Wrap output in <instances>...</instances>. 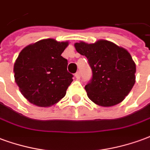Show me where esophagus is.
<instances>
[{
  "label": "esophagus",
  "instance_id": "obj_1",
  "mask_svg": "<svg viewBox=\"0 0 150 150\" xmlns=\"http://www.w3.org/2000/svg\"><path fill=\"white\" fill-rule=\"evenodd\" d=\"M75 76H76V79H79L80 77H81V73H80L79 71H78V72H76V74H75Z\"/></svg>",
  "mask_w": 150,
  "mask_h": 150
}]
</instances>
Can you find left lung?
I'll return each instance as SVG.
<instances>
[{
    "label": "left lung",
    "mask_w": 150,
    "mask_h": 150,
    "mask_svg": "<svg viewBox=\"0 0 150 150\" xmlns=\"http://www.w3.org/2000/svg\"><path fill=\"white\" fill-rule=\"evenodd\" d=\"M74 46L87 57L92 69L91 80L85 86L88 98L105 107L121 102L131 91L136 78V64L129 52L105 40L94 44L81 41Z\"/></svg>",
    "instance_id": "1"
}]
</instances>
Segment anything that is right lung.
<instances>
[{"label":"right lung","instance_id":"add662e5","mask_svg":"<svg viewBox=\"0 0 150 150\" xmlns=\"http://www.w3.org/2000/svg\"><path fill=\"white\" fill-rule=\"evenodd\" d=\"M68 42L45 39L28 45L14 64V77L23 96L38 106L52 105L65 96L74 75L62 56Z\"/></svg>","mask_w":150,"mask_h":150}]
</instances>
